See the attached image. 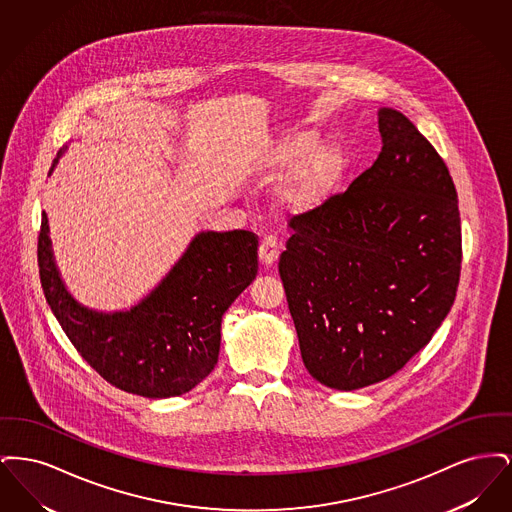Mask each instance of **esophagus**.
Here are the masks:
<instances>
[{"label": "esophagus", "mask_w": 512, "mask_h": 512, "mask_svg": "<svg viewBox=\"0 0 512 512\" xmlns=\"http://www.w3.org/2000/svg\"><path fill=\"white\" fill-rule=\"evenodd\" d=\"M278 255H280L278 240L274 236H265L263 242L259 245V261L265 267H272L278 261Z\"/></svg>", "instance_id": "34e87169"}]
</instances>
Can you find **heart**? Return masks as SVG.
<instances>
[{"instance_id": "obj_1", "label": "heart", "mask_w": 512, "mask_h": 512, "mask_svg": "<svg viewBox=\"0 0 512 512\" xmlns=\"http://www.w3.org/2000/svg\"><path fill=\"white\" fill-rule=\"evenodd\" d=\"M320 143L317 130H301L284 136L257 159L253 174L270 184L293 171L278 192V203L293 215H305L322 207L340 186L345 155L336 144Z\"/></svg>"}]
</instances>
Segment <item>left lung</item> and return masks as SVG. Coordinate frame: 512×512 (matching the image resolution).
Returning <instances> with one entry per match:
<instances>
[{"mask_svg":"<svg viewBox=\"0 0 512 512\" xmlns=\"http://www.w3.org/2000/svg\"><path fill=\"white\" fill-rule=\"evenodd\" d=\"M382 151L343 194L290 220L278 272L303 365L320 384L382 382L432 340L461 276L453 178L403 113L378 111Z\"/></svg>","mask_w":512,"mask_h":512,"instance_id":"8db88e82","label":"left lung"}]
</instances>
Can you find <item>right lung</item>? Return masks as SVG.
I'll list each match as a JSON object with an SVG mask.
<instances>
[{"instance_id":"1","label":"right lung","mask_w":512,"mask_h":512,"mask_svg":"<svg viewBox=\"0 0 512 512\" xmlns=\"http://www.w3.org/2000/svg\"><path fill=\"white\" fill-rule=\"evenodd\" d=\"M257 247L247 230L199 232L138 305L98 313L67 292L44 213L38 267L48 305L82 359L119 390L165 399L192 390L217 365L222 315L255 280Z\"/></svg>"}]
</instances>
